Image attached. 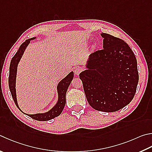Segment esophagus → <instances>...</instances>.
<instances>
[{
    "label": "esophagus",
    "instance_id": "34e87169",
    "mask_svg": "<svg viewBox=\"0 0 152 152\" xmlns=\"http://www.w3.org/2000/svg\"><path fill=\"white\" fill-rule=\"evenodd\" d=\"M82 70V69L80 68V67H76L74 68V74H76V75H79L80 73L81 72Z\"/></svg>",
    "mask_w": 152,
    "mask_h": 152
}]
</instances>
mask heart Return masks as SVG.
<instances>
[{"mask_svg":"<svg viewBox=\"0 0 152 152\" xmlns=\"http://www.w3.org/2000/svg\"><path fill=\"white\" fill-rule=\"evenodd\" d=\"M93 48H95L96 47V44H94V45H93Z\"/></svg>","mask_w":152,"mask_h":152,"instance_id":"b5f03b06","label":"heart"}]
</instances>
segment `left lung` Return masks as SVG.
Listing matches in <instances>:
<instances>
[{"label": "left lung", "instance_id": "1", "mask_svg": "<svg viewBox=\"0 0 152 152\" xmlns=\"http://www.w3.org/2000/svg\"><path fill=\"white\" fill-rule=\"evenodd\" d=\"M103 49L91 54L86 70L80 74L90 106L113 112L134 98L139 80L137 60L128 44L120 38L101 33Z\"/></svg>", "mask_w": 152, "mask_h": 152}]
</instances>
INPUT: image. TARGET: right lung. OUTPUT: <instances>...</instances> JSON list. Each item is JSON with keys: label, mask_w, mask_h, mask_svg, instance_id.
<instances>
[{"label": "right lung", "mask_w": 152, "mask_h": 152, "mask_svg": "<svg viewBox=\"0 0 152 152\" xmlns=\"http://www.w3.org/2000/svg\"><path fill=\"white\" fill-rule=\"evenodd\" d=\"M37 37H33L30 39L26 40L25 42H23L19 47L18 51L16 52L15 56L11 60L10 64V70H9V89L10 91L13 100L15 102L16 106H17L18 108L22 112H23L20 109L18 106L17 98H16V74H17V68L18 64L21 59L22 56L25 51L27 46L29 45L30 41L34 40ZM74 78V72L72 71L71 72L69 73L68 75L63 78L62 80L59 82L57 86V92H58V101L56 104L52 107V108L48 110V112L45 113H38L35 114H25L26 115H28L29 117L32 118V119L38 120V121H48L50 120L53 119L61 114L63 109L65 106L66 104V94L67 90L70 86L72 80Z\"/></svg>", "instance_id": "1"}]
</instances>
